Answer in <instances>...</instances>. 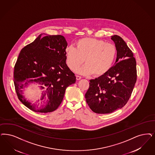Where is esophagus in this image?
I'll return each mask as SVG.
<instances>
[{
    "mask_svg": "<svg viewBox=\"0 0 155 155\" xmlns=\"http://www.w3.org/2000/svg\"><path fill=\"white\" fill-rule=\"evenodd\" d=\"M76 79H77V80H80L81 79V77L79 76V75H76Z\"/></svg>",
    "mask_w": 155,
    "mask_h": 155,
    "instance_id": "obj_1",
    "label": "esophagus"
}]
</instances>
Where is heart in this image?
I'll list each match as a JSON object with an SVG mask.
<instances>
[{"mask_svg": "<svg viewBox=\"0 0 155 155\" xmlns=\"http://www.w3.org/2000/svg\"><path fill=\"white\" fill-rule=\"evenodd\" d=\"M75 48L65 49L66 63L75 71L84 61L86 64L77 71L83 75L93 74L99 77L105 74L112 67L117 50L114 45L94 38H84L75 43Z\"/></svg>", "mask_w": 155, "mask_h": 155, "instance_id": "obj_1", "label": "heart"}]
</instances>
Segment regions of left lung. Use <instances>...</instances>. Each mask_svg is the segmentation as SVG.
I'll list each match as a JSON object with an SVG mask.
<instances>
[{
	"label": "left lung",
	"instance_id": "1",
	"mask_svg": "<svg viewBox=\"0 0 155 155\" xmlns=\"http://www.w3.org/2000/svg\"><path fill=\"white\" fill-rule=\"evenodd\" d=\"M117 50L114 64L106 74L91 80L85 94L91 110L107 114L121 109L127 103L137 80L136 62L134 54L122 38L111 37Z\"/></svg>",
	"mask_w": 155,
	"mask_h": 155
}]
</instances>
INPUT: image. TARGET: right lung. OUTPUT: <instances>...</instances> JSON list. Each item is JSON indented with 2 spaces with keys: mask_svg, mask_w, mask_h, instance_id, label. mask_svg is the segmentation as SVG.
<instances>
[{
  "mask_svg": "<svg viewBox=\"0 0 155 155\" xmlns=\"http://www.w3.org/2000/svg\"><path fill=\"white\" fill-rule=\"evenodd\" d=\"M41 36L21 49L14 67V81L23 105L35 112H51L60 105L66 89L74 84L76 77L66 64L68 43L64 37ZM32 83L43 90L37 104L28 102L22 95L23 89Z\"/></svg>",
  "mask_w": 155,
  "mask_h": 155,
  "instance_id": "obj_1",
  "label": "right lung"
}]
</instances>
